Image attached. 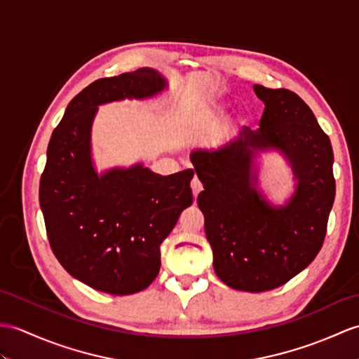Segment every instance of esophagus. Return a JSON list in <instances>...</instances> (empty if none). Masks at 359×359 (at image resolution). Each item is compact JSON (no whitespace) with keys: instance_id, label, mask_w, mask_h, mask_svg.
Here are the masks:
<instances>
[{"instance_id":"1","label":"esophagus","mask_w":359,"mask_h":359,"mask_svg":"<svg viewBox=\"0 0 359 359\" xmlns=\"http://www.w3.org/2000/svg\"><path fill=\"white\" fill-rule=\"evenodd\" d=\"M191 189H193V194H194V198L200 194V191L203 189V185H202V182L198 180V177H193V180H191Z\"/></svg>"}]
</instances>
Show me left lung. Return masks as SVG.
I'll return each instance as SVG.
<instances>
[{
	"mask_svg": "<svg viewBox=\"0 0 359 359\" xmlns=\"http://www.w3.org/2000/svg\"><path fill=\"white\" fill-rule=\"evenodd\" d=\"M264 102L260 128L214 151L191 154L205 191L197 205L214 255V271L232 289L264 292L294 278L320 252L335 200L330 139L297 93L254 86ZM277 149L293 166L290 202L272 207L256 188L253 161Z\"/></svg>",
	"mask_w": 359,
	"mask_h": 359,
	"instance_id": "obj_1",
	"label": "left lung"
}]
</instances>
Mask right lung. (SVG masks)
Here are the masks:
<instances>
[{
    "label": "right lung",
    "instance_id": "right-lung-1",
    "mask_svg": "<svg viewBox=\"0 0 359 359\" xmlns=\"http://www.w3.org/2000/svg\"><path fill=\"white\" fill-rule=\"evenodd\" d=\"M165 87L148 67L97 79L72 99L48 142L39 205L50 248L72 277L105 294H136L157 277L162 241L193 205L194 171L161 176L139 163L97 174L91 123L97 105L151 97Z\"/></svg>",
    "mask_w": 359,
    "mask_h": 359
}]
</instances>
